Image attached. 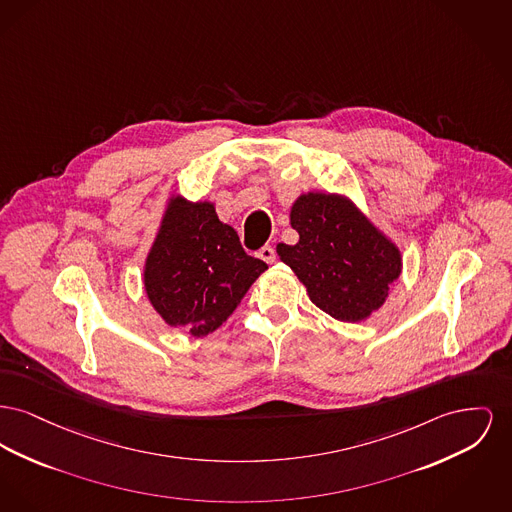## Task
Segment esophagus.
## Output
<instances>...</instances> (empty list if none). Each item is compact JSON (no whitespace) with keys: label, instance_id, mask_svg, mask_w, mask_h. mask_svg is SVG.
Here are the masks:
<instances>
[{"label":"esophagus","instance_id":"esophagus-1","mask_svg":"<svg viewBox=\"0 0 512 512\" xmlns=\"http://www.w3.org/2000/svg\"><path fill=\"white\" fill-rule=\"evenodd\" d=\"M257 255H259V259H263V261L269 263V265H272V263L276 261V251H274L272 245H263V247L257 251Z\"/></svg>","mask_w":512,"mask_h":512}]
</instances>
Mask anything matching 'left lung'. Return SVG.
Instances as JSON below:
<instances>
[{"instance_id": "left-lung-1", "label": "left lung", "mask_w": 512, "mask_h": 512, "mask_svg": "<svg viewBox=\"0 0 512 512\" xmlns=\"http://www.w3.org/2000/svg\"><path fill=\"white\" fill-rule=\"evenodd\" d=\"M290 222L300 241L278 243L276 253L317 307L338 321L356 323L385 303L402 271L400 251L348 199L301 195Z\"/></svg>"}]
</instances>
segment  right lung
Segmentation results:
<instances>
[{
  "mask_svg": "<svg viewBox=\"0 0 512 512\" xmlns=\"http://www.w3.org/2000/svg\"><path fill=\"white\" fill-rule=\"evenodd\" d=\"M267 269L243 251L236 230L218 220L211 203L176 197L147 257L145 288L170 327L205 336L236 311Z\"/></svg>",
  "mask_w": 512,
  "mask_h": 512,
  "instance_id": "1",
  "label": "right lung"
}]
</instances>
